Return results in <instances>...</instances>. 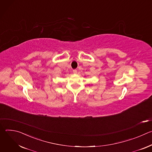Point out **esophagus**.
I'll return each mask as SVG.
<instances>
[{"mask_svg": "<svg viewBox=\"0 0 152 152\" xmlns=\"http://www.w3.org/2000/svg\"><path fill=\"white\" fill-rule=\"evenodd\" d=\"M73 72L74 74H76V73H77V70L75 69V70H73Z\"/></svg>", "mask_w": 152, "mask_h": 152, "instance_id": "esophagus-1", "label": "esophagus"}]
</instances>
